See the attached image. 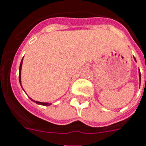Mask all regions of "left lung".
Instances as JSON below:
<instances>
[{
	"mask_svg": "<svg viewBox=\"0 0 146 146\" xmlns=\"http://www.w3.org/2000/svg\"><path fill=\"white\" fill-rule=\"evenodd\" d=\"M135 59V58H134ZM135 61H136V59H135ZM139 80L141 79V74H140V71H139Z\"/></svg>",
	"mask_w": 146,
	"mask_h": 146,
	"instance_id": "8db88e82",
	"label": "left lung"
}]
</instances>
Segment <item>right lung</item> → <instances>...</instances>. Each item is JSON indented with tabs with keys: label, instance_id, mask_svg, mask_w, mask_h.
Wrapping results in <instances>:
<instances>
[{
	"label": "right lung",
	"instance_id": "1",
	"mask_svg": "<svg viewBox=\"0 0 146 146\" xmlns=\"http://www.w3.org/2000/svg\"><path fill=\"white\" fill-rule=\"evenodd\" d=\"M22 61H23V58H22V61H21V64H20V67H19V82H20V85H21V86H22V84H21V82H22V81H21V70H22ZM31 99V100H32V101H34V103H36V104H39V105H42V106H49V105H51L52 104H48V103H42V102H39V101H35V100H34L33 99H31V98H29Z\"/></svg>",
	"mask_w": 146,
	"mask_h": 146
}]
</instances>
